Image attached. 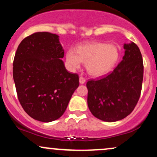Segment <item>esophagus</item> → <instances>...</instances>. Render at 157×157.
Returning a JSON list of instances; mask_svg holds the SVG:
<instances>
[{
    "label": "esophagus",
    "instance_id": "obj_1",
    "mask_svg": "<svg viewBox=\"0 0 157 157\" xmlns=\"http://www.w3.org/2000/svg\"><path fill=\"white\" fill-rule=\"evenodd\" d=\"M85 82H86V79H85L84 77H80V84H84Z\"/></svg>",
    "mask_w": 157,
    "mask_h": 157
}]
</instances>
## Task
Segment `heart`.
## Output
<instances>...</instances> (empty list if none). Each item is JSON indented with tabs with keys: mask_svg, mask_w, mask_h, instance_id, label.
<instances>
[{
	"mask_svg": "<svg viewBox=\"0 0 157 157\" xmlns=\"http://www.w3.org/2000/svg\"><path fill=\"white\" fill-rule=\"evenodd\" d=\"M120 53L114 45L95 42L80 46L77 52L68 50L66 61L71 69H77L82 62L86 63L88 73L93 77H101L112 69L117 63Z\"/></svg>",
	"mask_w": 157,
	"mask_h": 157,
	"instance_id": "1",
	"label": "heart"
}]
</instances>
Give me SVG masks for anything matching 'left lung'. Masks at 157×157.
I'll return each instance as SVG.
<instances>
[{
    "label": "left lung",
    "mask_w": 157,
    "mask_h": 157,
    "mask_svg": "<svg viewBox=\"0 0 157 157\" xmlns=\"http://www.w3.org/2000/svg\"><path fill=\"white\" fill-rule=\"evenodd\" d=\"M125 55L112 72L89 80L88 106L91 113L105 122H116L129 115L140 99L143 80V61L134 43L124 44Z\"/></svg>",
    "instance_id": "1"
}]
</instances>
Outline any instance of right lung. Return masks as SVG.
<instances>
[{
  "instance_id": "obj_1",
  "label": "right lung",
  "mask_w": 157,
  "mask_h": 157,
  "mask_svg": "<svg viewBox=\"0 0 157 157\" xmlns=\"http://www.w3.org/2000/svg\"><path fill=\"white\" fill-rule=\"evenodd\" d=\"M59 36L36 32L21 41L13 61V79L20 103L32 118L49 122L63 114L79 76L69 73L61 59Z\"/></svg>"
}]
</instances>
